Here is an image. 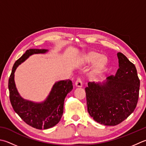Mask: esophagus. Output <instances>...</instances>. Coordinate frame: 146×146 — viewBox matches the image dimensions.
Listing matches in <instances>:
<instances>
[{
  "instance_id": "obj_1",
  "label": "esophagus",
  "mask_w": 146,
  "mask_h": 146,
  "mask_svg": "<svg viewBox=\"0 0 146 146\" xmlns=\"http://www.w3.org/2000/svg\"><path fill=\"white\" fill-rule=\"evenodd\" d=\"M75 85L77 87H82V82L81 80V79L80 78H78L76 79V80L75 82Z\"/></svg>"
}]
</instances>
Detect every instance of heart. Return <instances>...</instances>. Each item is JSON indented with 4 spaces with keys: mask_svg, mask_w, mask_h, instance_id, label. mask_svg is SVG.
Instances as JSON below:
<instances>
[{
    "mask_svg": "<svg viewBox=\"0 0 146 146\" xmlns=\"http://www.w3.org/2000/svg\"><path fill=\"white\" fill-rule=\"evenodd\" d=\"M94 60L93 68H92V73L93 75H97L101 73L108 64L109 59L107 56L102 54L101 55L99 52L94 50L88 51L85 53L83 56V61L85 62H91Z\"/></svg>",
    "mask_w": 146,
    "mask_h": 146,
    "instance_id": "obj_1",
    "label": "heart"
}]
</instances>
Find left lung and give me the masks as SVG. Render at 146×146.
<instances>
[{
	"instance_id": "obj_1",
	"label": "left lung",
	"mask_w": 146,
	"mask_h": 146,
	"mask_svg": "<svg viewBox=\"0 0 146 146\" xmlns=\"http://www.w3.org/2000/svg\"><path fill=\"white\" fill-rule=\"evenodd\" d=\"M119 68L116 75L101 83L88 82L85 88L87 110L102 125L115 126L132 114L137 104L140 80L136 68L124 54H117Z\"/></svg>"
}]
</instances>
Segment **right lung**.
<instances>
[{"label":"right lung","instance_id":"right-lung-1","mask_svg":"<svg viewBox=\"0 0 146 146\" xmlns=\"http://www.w3.org/2000/svg\"><path fill=\"white\" fill-rule=\"evenodd\" d=\"M47 51L36 48L26 51L14 63L8 83L10 101L13 110L26 123L36 129H48L58 123L63 114L64 99L73 89L70 80L57 82L45 101L41 103L25 100L19 95L14 82V72L17 67L32 54H44Z\"/></svg>","mask_w":146,"mask_h":146}]
</instances>
